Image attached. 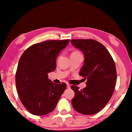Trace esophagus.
I'll return each mask as SVG.
<instances>
[{
  "mask_svg": "<svg viewBox=\"0 0 132 132\" xmlns=\"http://www.w3.org/2000/svg\"><path fill=\"white\" fill-rule=\"evenodd\" d=\"M67 88H70V84H67Z\"/></svg>",
  "mask_w": 132,
  "mask_h": 132,
  "instance_id": "34e87169",
  "label": "esophagus"
}]
</instances>
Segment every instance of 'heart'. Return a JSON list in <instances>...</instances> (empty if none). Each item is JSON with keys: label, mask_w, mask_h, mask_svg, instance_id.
Segmentation results:
<instances>
[{"label": "heart", "mask_w": 132, "mask_h": 132, "mask_svg": "<svg viewBox=\"0 0 132 132\" xmlns=\"http://www.w3.org/2000/svg\"><path fill=\"white\" fill-rule=\"evenodd\" d=\"M79 53V52H77V51H75V52H73L72 53Z\"/></svg>", "instance_id": "1"}]
</instances>
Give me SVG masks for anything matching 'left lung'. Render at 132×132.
<instances>
[{"instance_id": "1", "label": "left lung", "mask_w": 132, "mask_h": 132, "mask_svg": "<svg viewBox=\"0 0 132 132\" xmlns=\"http://www.w3.org/2000/svg\"><path fill=\"white\" fill-rule=\"evenodd\" d=\"M70 42L84 53V64L79 75L87 80V86L82 90L71 86L75 93L71 104L80 113L95 114L106 105L114 91L117 80L115 62L106 48L95 40L71 39Z\"/></svg>"}]
</instances>
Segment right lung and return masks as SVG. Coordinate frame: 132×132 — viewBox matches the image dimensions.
I'll return each instance as SVG.
<instances>
[{
    "instance_id": "add662e5",
    "label": "right lung",
    "mask_w": 132,
    "mask_h": 132,
    "mask_svg": "<svg viewBox=\"0 0 132 132\" xmlns=\"http://www.w3.org/2000/svg\"><path fill=\"white\" fill-rule=\"evenodd\" d=\"M69 41L51 40L32 45L19 60L15 74L17 93L23 105L33 115L52 112L65 90L64 82L54 83L48 79V73L55 71L56 57Z\"/></svg>"
}]
</instances>
